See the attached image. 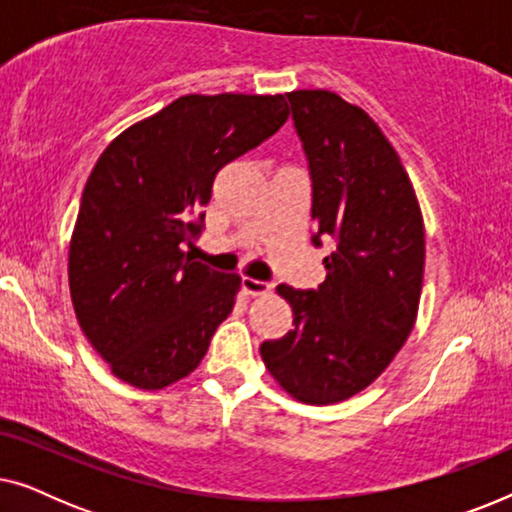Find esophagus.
Instances as JSON below:
<instances>
[{
	"label": "esophagus",
	"instance_id": "34e87169",
	"mask_svg": "<svg viewBox=\"0 0 512 512\" xmlns=\"http://www.w3.org/2000/svg\"><path fill=\"white\" fill-rule=\"evenodd\" d=\"M242 291L247 293V296H268L272 291V286L268 282H261V279H254V277H242Z\"/></svg>",
	"mask_w": 512,
	"mask_h": 512
}]
</instances>
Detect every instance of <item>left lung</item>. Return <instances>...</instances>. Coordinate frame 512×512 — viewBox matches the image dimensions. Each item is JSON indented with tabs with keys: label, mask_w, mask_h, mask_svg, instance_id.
Here are the masks:
<instances>
[{
	"label": "left lung",
	"mask_w": 512,
	"mask_h": 512,
	"mask_svg": "<svg viewBox=\"0 0 512 512\" xmlns=\"http://www.w3.org/2000/svg\"><path fill=\"white\" fill-rule=\"evenodd\" d=\"M286 97L310 160L312 242L333 237L335 251L317 291L277 286L293 328L263 342L261 356L291 398L333 405L370 387L412 333L424 219L401 158L366 111L321 88Z\"/></svg>",
	"instance_id": "1"
}]
</instances>
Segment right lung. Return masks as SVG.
<instances>
[{"instance_id":"add662e5","label":"right lung","mask_w":512,"mask_h":512,"mask_svg":"<svg viewBox=\"0 0 512 512\" xmlns=\"http://www.w3.org/2000/svg\"><path fill=\"white\" fill-rule=\"evenodd\" d=\"M286 118L282 95H184L97 158L69 242V293L118 380L156 391L200 366L242 279L193 261L184 244L200 233L216 172Z\"/></svg>"}]
</instances>
